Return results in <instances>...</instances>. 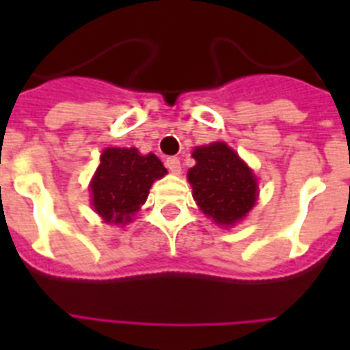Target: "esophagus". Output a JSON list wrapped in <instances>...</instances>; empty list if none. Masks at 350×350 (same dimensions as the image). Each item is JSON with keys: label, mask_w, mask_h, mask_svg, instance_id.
Segmentation results:
<instances>
[{"label": "esophagus", "mask_w": 350, "mask_h": 350, "mask_svg": "<svg viewBox=\"0 0 350 350\" xmlns=\"http://www.w3.org/2000/svg\"><path fill=\"white\" fill-rule=\"evenodd\" d=\"M166 168L172 173H180V159L178 157H168L166 159Z\"/></svg>", "instance_id": "esophagus-1"}]
</instances>
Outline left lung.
<instances>
[{
    "label": "left lung",
    "mask_w": 350,
    "mask_h": 350,
    "mask_svg": "<svg viewBox=\"0 0 350 350\" xmlns=\"http://www.w3.org/2000/svg\"><path fill=\"white\" fill-rule=\"evenodd\" d=\"M193 157L196 165L187 178L203 213L221 226L245 217L258 198V184L249 166L222 142L194 148Z\"/></svg>",
    "instance_id": "left-lung-1"
}]
</instances>
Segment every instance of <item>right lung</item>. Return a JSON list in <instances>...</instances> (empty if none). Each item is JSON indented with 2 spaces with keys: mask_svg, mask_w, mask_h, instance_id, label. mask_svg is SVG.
<instances>
[{
  "mask_svg": "<svg viewBox=\"0 0 350 350\" xmlns=\"http://www.w3.org/2000/svg\"><path fill=\"white\" fill-rule=\"evenodd\" d=\"M165 175L166 168L154 154L140 156L137 148H107L91 182L94 210L107 222L122 224L144 205L152 182Z\"/></svg>",
  "mask_w": 350,
  "mask_h": 350,
  "instance_id": "obj_1",
  "label": "right lung"
}]
</instances>
